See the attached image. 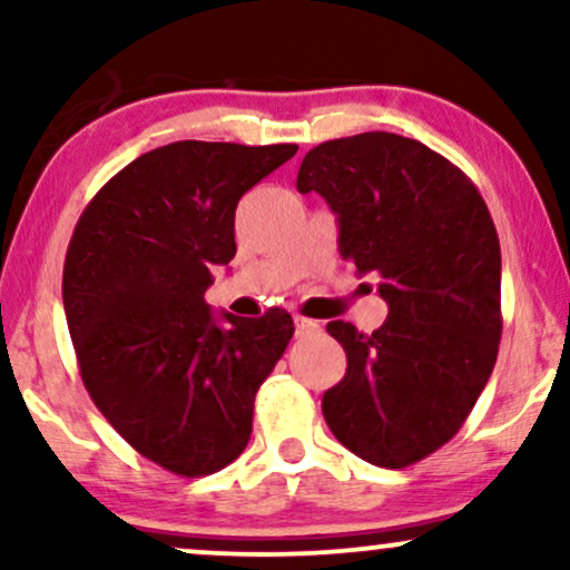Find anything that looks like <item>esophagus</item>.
I'll use <instances>...</instances> for the list:
<instances>
[{"label":"esophagus","mask_w":570,"mask_h":570,"mask_svg":"<svg viewBox=\"0 0 570 570\" xmlns=\"http://www.w3.org/2000/svg\"><path fill=\"white\" fill-rule=\"evenodd\" d=\"M294 330H297L299 337H305V335H316V332L322 330V324L305 316H294Z\"/></svg>","instance_id":"obj_1"}]
</instances>
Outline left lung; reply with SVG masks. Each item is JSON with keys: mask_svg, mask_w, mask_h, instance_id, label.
Returning a JSON list of instances; mask_svg holds the SVG:
<instances>
[{"mask_svg": "<svg viewBox=\"0 0 570 570\" xmlns=\"http://www.w3.org/2000/svg\"><path fill=\"white\" fill-rule=\"evenodd\" d=\"M299 193L337 214L340 257L381 278L389 318L326 332L348 370L322 399L340 444L404 469L450 442L485 389L501 343V246L480 189L426 144L370 130L313 147Z\"/></svg>", "mask_w": 570, "mask_h": 570, "instance_id": "obj_1", "label": "left lung"}]
</instances>
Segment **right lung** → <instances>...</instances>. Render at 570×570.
Here are the masks:
<instances>
[{"instance_id":"obj_1","label":"right lung","mask_w":570,"mask_h":570,"mask_svg":"<svg viewBox=\"0 0 570 570\" xmlns=\"http://www.w3.org/2000/svg\"><path fill=\"white\" fill-rule=\"evenodd\" d=\"M297 144L174 141L85 206L63 311L85 389L136 453L206 476L244 453L254 396L294 335L286 311L214 318L212 271L235 257V206Z\"/></svg>"}]
</instances>
